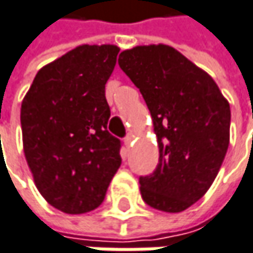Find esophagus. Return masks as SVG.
<instances>
[{"mask_svg":"<svg viewBox=\"0 0 253 253\" xmlns=\"http://www.w3.org/2000/svg\"><path fill=\"white\" fill-rule=\"evenodd\" d=\"M131 142H133V134H130V133H128L126 137H125V145H126L127 148H130Z\"/></svg>","mask_w":253,"mask_h":253,"instance_id":"34e87169","label":"esophagus"}]
</instances>
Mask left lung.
Returning <instances> with one entry per match:
<instances>
[{
	"instance_id": "left-lung-1",
	"label": "left lung",
	"mask_w": 253,
	"mask_h": 253,
	"mask_svg": "<svg viewBox=\"0 0 253 253\" xmlns=\"http://www.w3.org/2000/svg\"><path fill=\"white\" fill-rule=\"evenodd\" d=\"M139 88L158 139L159 162L140 176L143 201L179 213L211 187L230 140V105L214 80L168 44L136 46L119 56Z\"/></svg>"
}]
</instances>
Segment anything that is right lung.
<instances>
[{
    "mask_svg": "<svg viewBox=\"0 0 253 253\" xmlns=\"http://www.w3.org/2000/svg\"><path fill=\"white\" fill-rule=\"evenodd\" d=\"M119 52L114 44L69 50L37 72L21 103L23 149L36 187L68 214L95 210L122 165L105 100Z\"/></svg>",
    "mask_w": 253,
    "mask_h": 253,
    "instance_id": "add662e5",
    "label": "right lung"
}]
</instances>
